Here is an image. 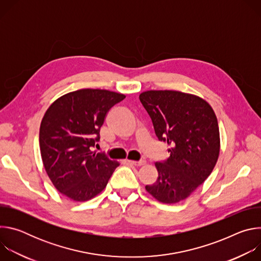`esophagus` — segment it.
Returning a JSON list of instances; mask_svg holds the SVG:
<instances>
[{
	"label": "esophagus",
	"mask_w": 261,
	"mask_h": 261,
	"mask_svg": "<svg viewBox=\"0 0 261 261\" xmlns=\"http://www.w3.org/2000/svg\"><path fill=\"white\" fill-rule=\"evenodd\" d=\"M132 165H135V166H142L145 164V161L144 160H140V161H129Z\"/></svg>",
	"instance_id": "1"
}]
</instances>
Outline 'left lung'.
<instances>
[{
	"label": "left lung",
	"instance_id": "obj_1",
	"mask_svg": "<svg viewBox=\"0 0 261 261\" xmlns=\"http://www.w3.org/2000/svg\"><path fill=\"white\" fill-rule=\"evenodd\" d=\"M139 100L156 136L171 145L169 158L156 162L158 178L145 190L163 203L189 197L212 173L220 153V133L212 106L178 91H146Z\"/></svg>",
	"mask_w": 261,
	"mask_h": 261
}]
</instances>
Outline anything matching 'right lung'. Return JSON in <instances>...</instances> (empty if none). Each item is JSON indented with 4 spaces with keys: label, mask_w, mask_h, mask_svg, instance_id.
<instances>
[{
    "label": "right lung",
    "mask_w": 261,
    "mask_h": 261,
    "mask_svg": "<svg viewBox=\"0 0 261 261\" xmlns=\"http://www.w3.org/2000/svg\"><path fill=\"white\" fill-rule=\"evenodd\" d=\"M125 95L83 89L57 99L46 110L39 132L40 152L48 177L59 192L87 201L104 190L119 162L91 148L100 139L108 110Z\"/></svg>",
    "instance_id": "add662e5"
}]
</instances>
